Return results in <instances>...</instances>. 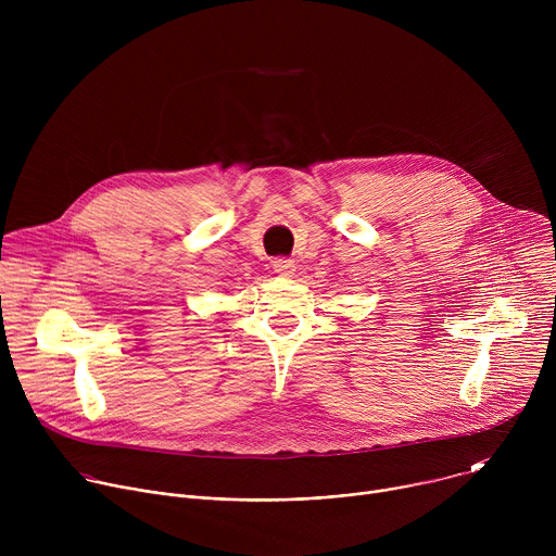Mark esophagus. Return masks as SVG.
<instances>
[{
    "label": "esophagus",
    "instance_id": "esophagus-1",
    "mask_svg": "<svg viewBox=\"0 0 556 556\" xmlns=\"http://www.w3.org/2000/svg\"><path fill=\"white\" fill-rule=\"evenodd\" d=\"M273 268L281 277H294V273H296V264L292 260H286V257H277L273 262Z\"/></svg>",
    "mask_w": 556,
    "mask_h": 556
}]
</instances>
